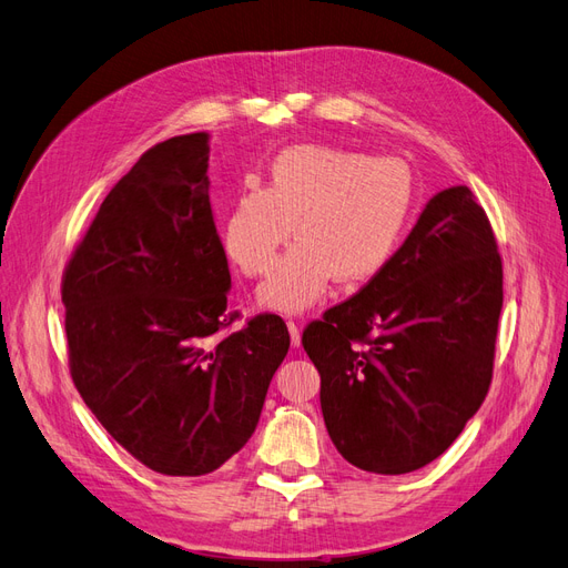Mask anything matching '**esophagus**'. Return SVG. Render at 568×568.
I'll return each mask as SVG.
<instances>
[{
  "mask_svg": "<svg viewBox=\"0 0 568 568\" xmlns=\"http://www.w3.org/2000/svg\"><path fill=\"white\" fill-rule=\"evenodd\" d=\"M286 326H288V334H291V346L298 348V346H301V329H298V324H296L294 320H288Z\"/></svg>",
  "mask_w": 568,
  "mask_h": 568,
  "instance_id": "1",
  "label": "esophagus"
}]
</instances>
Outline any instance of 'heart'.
Listing matches in <instances>:
<instances>
[{"instance_id": "1", "label": "heart", "mask_w": 568, "mask_h": 568, "mask_svg": "<svg viewBox=\"0 0 568 568\" xmlns=\"http://www.w3.org/2000/svg\"><path fill=\"white\" fill-rule=\"evenodd\" d=\"M415 205V178L403 159H372L329 144L284 149L263 189L236 194L222 222V244L246 277H263L295 225L300 242L257 298L270 311L301 313L329 282L363 284L398 251Z\"/></svg>"}]
</instances>
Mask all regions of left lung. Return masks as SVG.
<instances>
[{
	"label": "left lung",
	"mask_w": 568,
	"mask_h": 568,
	"mask_svg": "<svg viewBox=\"0 0 568 568\" xmlns=\"http://www.w3.org/2000/svg\"><path fill=\"white\" fill-rule=\"evenodd\" d=\"M503 257L469 186L443 189L390 263L303 329L326 432L357 469L440 457L493 379Z\"/></svg>",
	"instance_id": "8db88e82"
}]
</instances>
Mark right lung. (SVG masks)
<instances>
[{
	"mask_svg": "<svg viewBox=\"0 0 568 568\" xmlns=\"http://www.w3.org/2000/svg\"><path fill=\"white\" fill-rule=\"evenodd\" d=\"M211 134L151 146L99 205L61 280L68 365L101 426L165 476L222 467L255 432L288 353L280 315L227 313Z\"/></svg>",
	"mask_w": 568,
	"mask_h": 568,
	"instance_id": "1",
	"label": "right lung"
}]
</instances>
